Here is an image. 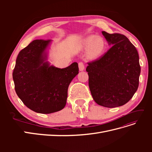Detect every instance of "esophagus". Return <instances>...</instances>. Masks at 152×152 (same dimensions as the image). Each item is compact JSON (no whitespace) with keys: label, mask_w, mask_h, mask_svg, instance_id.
<instances>
[{"label":"esophagus","mask_w":152,"mask_h":152,"mask_svg":"<svg viewBox=\"0 0 152 152\" xmlns=\"http://www.w3.org/2000/svg\"><path fill=\"white\" fill-rule=\"evenodd\" d=\"M79 70L80 71H83L84 70V68H85L84 63L79 62Z\"/></svg>","instance_id":"esophagus-1"}]
</instances>
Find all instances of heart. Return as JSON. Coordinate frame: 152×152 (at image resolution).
Instances as JSON below:
<instances>
[{
    "label": "heart",
    "mask_w": 152,
    "mask_h": 152,
    "mask_svg": "<svg viewBox=\"0 0 152 152\" xmlns=\"http://www.w3.org/2000/svg\"><path fill=\"white\" fill-rule=\"evenodd\" d=\"M83 48L88 49V54L91 57H97L102 54L104 50L105 44L100 37L91 35L83 41Z\"/></svg>",
    "instance_id": "b5f03b06"
}]
</instances>
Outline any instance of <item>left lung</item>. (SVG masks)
I'll use <instances>...</instances> for the list:
<instances>
[{"label": "left lung", "mask_w": 152, "mask_h": 152, "mask_svg": "<svg viewBox=\"0 0 152 152\" xmlns=\"http://www.w3.org/2000/svg\"><path fill=\"white\" fill-rule=\"evenodd\" d=\"M112 47L103 56L87 63L89 87L94 102L114 108L127 103L139 86L141 67L135 46L125 35L102 31Z\"/></svg>", "instance_id": "1"}]
</instances>
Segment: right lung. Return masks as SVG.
Listing matches in <instances>:
<instances>
[{
  "mask_svg": "<svg viewBox=\"0 0 152 152\" xmlns=\"http://www.w3.org/2000/svg\"><path fill=\"white\" fill-rule=\"evenodd\" d=\"M50 40H35L18 54L12 72L15 91L26 107L40 113L58 112L65 107L68 88L78 73L75 62L65 68L49 66L45 50Z\"/></svg>",
  "mask_w": 152,
  "mask_h": 152,
  "instance_id": "obj_1",
  "label": "right lung"
}]
</instances>
